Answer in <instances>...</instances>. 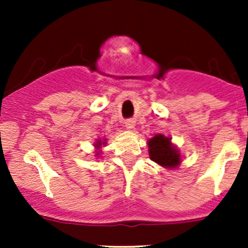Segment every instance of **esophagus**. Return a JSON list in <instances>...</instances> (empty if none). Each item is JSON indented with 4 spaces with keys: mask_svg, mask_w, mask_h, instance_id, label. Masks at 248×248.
<instances>
[{
    "mask_svg": "<svg viewBox=\"0 0 248 248\" xmlns=\"http://www.w3.org/2000/svg\"><path fill=\"white\" fill-rule=\"evenodd\" d=\"M124 126H126L128 129H132L134 128V126H136V122H134L133 120H127V121L124 122Z\"/></svg>",
    "mask_w": 248,
    "mask_h": 248,
    "instance_id": "34e87169",
    "label": "esophagus"
}]
</instances>
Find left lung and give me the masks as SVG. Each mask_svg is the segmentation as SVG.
Listing matches in <instances>:
<instances>
[{"instance_id":"1","label":"left lung","mask_w":248,"mask_h":248,"mask_svg":"<svg viewBox=\"0 0 248 248\" xmlns=\"http://www.w3.org/2000/svg\"><path fill=\"white\" fill-rule=\"evenodd\" d=\"M150 157L159 166L175 168L180 163V155L172 146L170 139L158 134L149 141Z\"/></svg>"}]
</instances>
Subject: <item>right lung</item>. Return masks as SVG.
Returning a JSON list of instances; mask_svg holds the SVG:
<instances>
[{"mask_svg": "<svg viewBox=\"0 0 248 248\" xmlns=\"http://www.w3.org/2000/svg\"><path fill=\"white\" fill-rule=\"evenodd\" d=\"M101 144H102V141H99V140H98V141H97V144H96V146L99 147V145H101ZM103 144H106V142H103Z\"/></svg>", "mask_w": 248, "mask_h": 248, "instance_id": "right-lung-1", "label": "right lung"}]
</instances>
